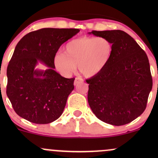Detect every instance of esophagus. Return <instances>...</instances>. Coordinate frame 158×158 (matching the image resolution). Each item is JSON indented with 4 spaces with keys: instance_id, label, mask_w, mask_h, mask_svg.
Returning a JSON list of instances; mask_svg holds the SVG:
<instances>
[{
    "instance_id": "1",
    "label": "esophagus",
    "mask_w": 158,
    "mask_h": 158,
    "mask_svg": "<svg viewBox=\"0 0 158 158\" xmlns=\"http://www.w3.org/2000/svg\"><path fill=\"white\" fill-rule=\"evenodd\" d=\"M83 81V79H81V78L79 77H77L76 78L75 80H74V85H77L79 84H80V83H81Z\"/></svg>"
}]
</instances>
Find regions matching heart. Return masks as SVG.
Returning <instances> with one entry per match:
<instances>
[{"instance_id": "1", "label": "heart", "mask_w": 158, "mask_h": 158, "mask_svg": "<svg viewBox=\"0 0 158 158\" xmlns=\"http://www.w3.org/2000/svg\"><path fill=\"white\" fill-rule=\"evenodd\" d=\"M113 51L114 44L108 38L83 36L68 42L64 52H58L53 64L63 77H70L77 65L83 76L93 77L106 68Z\"/></svg>"}]
</instances>
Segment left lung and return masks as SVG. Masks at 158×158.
Returning <instances> with one entry per match:
<instances>
[{
	"label": "left lung",
	"instance_id": "1",
	"mask_svg": "<svg viewBox=\"0 0 158 158\" xmlns=\"http://www.w3.org/2000/svg\"><path fill=\"white\" fill-rule=\"evenodd\" d=\"M88 34L108 38L114 44L106 68L86 80L88 104L102 122L117 126L128 124L143 113L152 88L147 55L122 30H93Z\"/></svg>",
	"mask_w": 158,
	"mask_h": 158
}]
</instances>
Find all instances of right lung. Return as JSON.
<instances>
[{
  "label": "right lung",
  "mask_w": 158,
  "mask_h": 158,
  "mask_svg": "<svg viewBox=\"0 0 158 158\" xmlns=\"http://www.w3.org/2000/svg\"><path fill=\"white\" fill-rule=\"evenodd\" d=\"M79 32V29L43 28L19 41L7 67L6 95L20 117L48 124L63 113L75 79L58 73L53 58L61 45ZM39 63L48 69H35Z\"/></svg>",
  "instance_id": "right-lung-1"
}]
</instances>
